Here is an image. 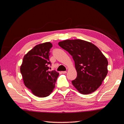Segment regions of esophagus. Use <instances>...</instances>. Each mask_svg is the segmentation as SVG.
Wrapping results in <instances>:
<instances>
[{"mask_svg": "<svg viewBox=\"0 0 124 124\" xmlns=\"http://www.w3.org/2000/svg\"><path fill=\"white\" fill-rule=\"evenodd\" d=\"M61 73L62 74H66V73H67V71H61Z\"/></svg>", "mask_w": 124, "mask_h": 124, "instance_id": "obj_1", "label": "esophagus"}]
</instances>
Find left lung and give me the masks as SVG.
<instances>
[{"mask_svg": "<svg viewBox=\"0 0 124 124\" xmlns=\"http://www.w3.org/2000/svg\"><path fill=\"white\" fill-rule=\"evenodd\" d=\"M58 45L73 57L77 77L72 84L80 93L96 91L106 76L108 61L97 46L81 39L65 40Z\"/></svg>", "mask_w": 124, "mask_h": 124, "instance_id": "obj_1", "label": "left lung"}]
</instances>
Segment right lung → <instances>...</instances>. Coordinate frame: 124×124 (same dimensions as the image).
<instances>
[{
    "label": "right lung",
    "mask_w": 124,
    "mask_h": 124,
    "mask_svg": "<svg viewBox=\"0 0 124 124\" xmlns=\"http://www.w3.org/2000/svg\"><path fill=\"white\" fill-rule=\"evenodd\" d=\"M50 42L37 45L24 56L21 73L25 86L35 95L40 98L49 96L54 89L59 73L49 71L51 62Z\"/></svg>",
    "instance_id": "right-lung-1"
}]
</instances>
